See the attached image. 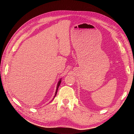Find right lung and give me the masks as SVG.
Instances as JSON below:
<instances>
[{"instance_id":"1","label":"right lung","mask_w":134,"mask_h":134,"mask_svg":"<svg viewBox=\"0 0 134 134\" xmlns=\"http://www.w3.org/2000/svg\"><path fill=\"white\" fill-rule=\"evenodd\" d=\"M61 79H60V80L59 81V82H58V84H57V86H56V92H55V96H54V98H53V100L54 99V98L55 97V96H56V94H57V92H58V88H59V86H60V83H61ZM51 101V102H52Z\"/></svg>"}]
</instances>
